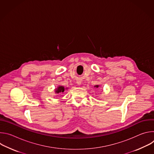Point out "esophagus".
Listing matches in <instances>:
<instances>
[{
    "instance_id": "esophagus-1",
    "label": "esophagus",
    "mask_w": 154,
    "mask_h": 154,
    "mask_svg": "<svg viewBox=\"0 0 154 154\" xmlns=\"http://www.w3.org/2000/svg\"><path fill=\"white\" fill-rule=\"evenodd\" d=\"M77 83L78 85H80L82 84V80L80 79H77Z\"/></svg>"
}]
</instances>
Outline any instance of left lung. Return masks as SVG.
I'll use <instances>...</instances> for the list:
<instances>
[{
  "instance_id": "1",
  "label": "left lung",
  "mask_w": 154,
  "mask_h": 154,
  "mask_svg": "<svg viewBox=\"0 0 154 154\" xmlns=\"http://www.w3.org/2000/svg\"><path fill=\"white\" fill-rule=\"evenodd\" d=\"M94 87H96V88H99V85H96L94 86Z\"/></svg>"
}]
</instances>
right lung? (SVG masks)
<instances>
[{
  "instance_id": "obj_1",
  "label": "right lung",
  "mask_w": 154,
  "mask_h": 154,
  "mask_svg": "<svg viewBox=\"0 0 154 154\" xmlns=\"http://www.w3.org/2000/svg\"><path fill=\"white\" fill-rule=\"evenodd\" d=\"M68 88H64V86L63 85H59L57 86V88L55 89V93H63L64 91V90H68Z\"/></svg>"
}]
</instances>
